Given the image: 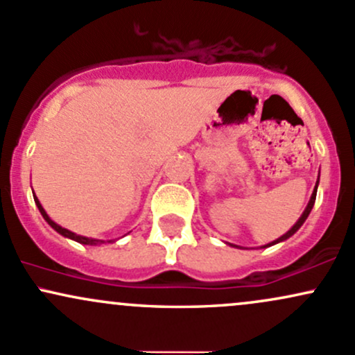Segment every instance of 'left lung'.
I'll use <instances>...</instances> for the list:
<instances>
[{"instance_id": "obj_1", "label": "left lung", "mask_w": 355, "mask_h": 355, "mask_svg": "<svg viewBox=\"0 0 355 355\" xmlns=\"http://www.w3.org/2000/svg\"><path fill=\"white\" fill-rule=\"evenodd\" d=\"M318 182H320V173H318V178H317V184H315V189H313V193H311V197H310V200H309V204H306V207H305V210H303V214L302 216H300V219L295 222V225L293 227L290 229V231L288 232H285V234H283L282 237H278V239L276 241H272V243H270V244H266V246H261V248H270V246H275V244H278V243H283V241H286V239H290L291 236L295 234V232L298 231L300 227H302L303 225V222L306 220V217L310 216V212H311V209H313V204H315V198H317V189H318ZM229 246H234V244H229ZM234 248H239V246H234ZM239 249H243V248H239Z\"/></svg>"}]
</instances>
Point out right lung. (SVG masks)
I'll list each match as a JSON object with an SVG mask.
<instances>
[{"label":"right lung","mask_w":355,"mask_h":355,"mask_svg":"<svg viewBox=\"0 0 355 355\" xmlns=\"http://www.w3.org/2000/svg\"><path fill=\"white\" fill-rule=\"evenodd\" d=\"M33 198H35V204H37V207H38V210H40V214H42V217H44V219L49 222V225L52 229H55V231L58 232V234H62L64 237H69V239H72V241H76V243H80V244H89V246H97V244H104V243H114V241H103V239H92V237H85V236H79V234H76V232H72V231H69V229H65V227H62V225H58L57 222H53L52 219H50L49 217V214L45 212V209L42 207V204H40V200H38L37 198V196H35L33 193Z\"/></svg>","instance_id":"right-lung-1"}]
</instances>
